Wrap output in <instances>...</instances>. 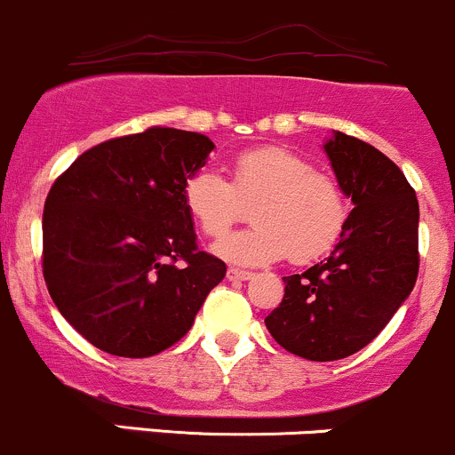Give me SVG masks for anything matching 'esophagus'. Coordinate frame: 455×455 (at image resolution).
<instances>
[{
  "label": "esophagus",
  "instance_id": "obj_1",
  "mask_svg": "<svg viewBox=\"0 0 455 455\" xmlns=\"http://www.w3.org/2000/svg\"><path fill=\"white\" fill-rule=\"evenodd\" d=\"M253 275L246 273V270H237V268H228L227 270V279L228 282H246V279H251Z\"/></svg>",
  "mask_w": 455,
  "mask_h": 455
}]
</instances>
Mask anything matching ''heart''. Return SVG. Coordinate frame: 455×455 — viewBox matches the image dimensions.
Masks as SVG:
<instances>
[{"label": "heart", "mask_w": 455, "mask_h": 455, "mask_svg": "<svg viewBox=\"0 0 455 455\" xmlns=\"http://www.w3.org/2000/svg\"><path fill=\"white\" fill-rule=\"evenodd\" d=\"M187 211L202 233L218 237L253 206L255 228L231 233L213 251L237 266H261L291 257L297 264L323 255L346 222L337 182L283 147H257L233 163L228 182L215 169H200L182 189Z\"/></svg>", "instance_id": "obj_1"}]
</instances>
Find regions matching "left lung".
I'll return each mask as SVG.
<instances>
[{
    "label": "left lung",
    "instance_id": "obj_1",
    "mask_svg": "<svg viewBox=\"0 0 455 455\" xmlns=\"http://www.w3.org/2000/svg\"><path fill=\"white\" fill-rule=\"evenodd\" d=\"M323 151L355 209L332 253L283 277L282 304L264 319L279 346L308 361L346 359L368 346L419 277L420 213L405 173L343 132H332Z\"/></svg>",
    "mask_w": 455,
    "mask_h": 455
}]
</instances>
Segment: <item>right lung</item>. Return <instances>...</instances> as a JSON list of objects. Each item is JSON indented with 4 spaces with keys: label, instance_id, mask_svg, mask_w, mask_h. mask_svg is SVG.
Instances as JSON below:
<instances>
[{
    "label": "right lung",
    "instance_id": "1",
    "mask_svg": "<svg viewBox=\"0 0 455 455\" xmlns=\"http://www.w3.org/2000/svg\"><path fill=\"white\" fill-rule=\"evenodd\" d=\"M215 145L151 127L81 154L44 206V277L68 323L114 356L145 359L180 341L227 275L198 249L182 200Z\"/></svg>",
    "mask_w": 455,
    "mask_h": 455
}]
</instances>
